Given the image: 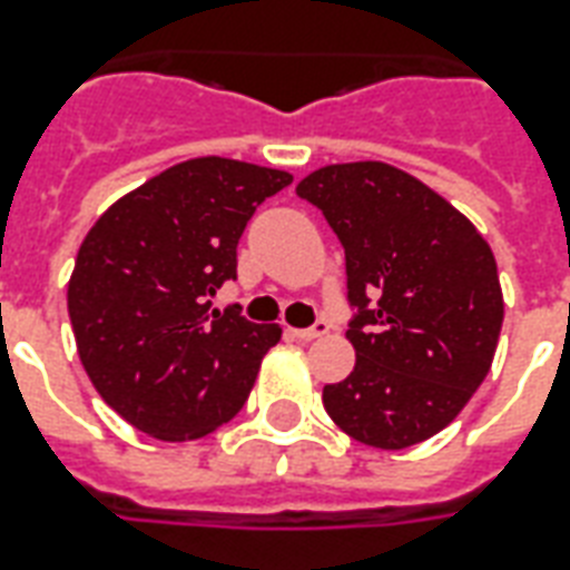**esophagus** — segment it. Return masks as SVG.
<instances>
[{"label":"esophagus","instance_id":"esophagus-1","mask_svg":"<svg viewBox=\"0 0 570 570\" xmlns=\"http://www.w3.org/2000/svg\"><path fill=\"white\" fill-rule=\"evenodd\" d=\"M328 322H316V325H313V328H289V334H293L295 340H304V343H311V340H320V337H325V334H328Z\"/></svg>","mask_w":570,"mask_h":570}]
</instances>
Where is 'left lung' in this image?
<instances>
[{"mask_svg": "<svg viewBox=\"0 0 570 570\" xmlns=\"http://www.w3.org/2000/svg\"><path fill=\"white\" fill-rule=\"evenodd\" d=\"M298 197L320 206L346 250V337L355 370L322 405L355 441L405 450L455 420L485 381L503 289L482 233L425 183L387 163L325 165Z\"/></svg>", "mask_w": 570, "mask_h": 570, "instance_id": "8db88e82", "label": "left lung"}]
</instances>
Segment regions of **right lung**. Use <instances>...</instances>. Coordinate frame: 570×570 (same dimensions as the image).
<instances>
[{
	"label": "right lung",
	"instance_id": "right-lung-1",
	"mask_svg": "<svg viewBox=\"0 0 570 570\" xmlns=\"http://www.w3.org/2000/svg\"><path fill=\"white\" fill-rule=\"evenodd\" d=\"M293 174L200 156L106 209L76 254L67 311L106 405L156 441H195L245 405L281 325L209 311L236 277V245Z\"/></svg>",
	"mask_w": 570,
	"mask_h": 570
}]
</instances>
